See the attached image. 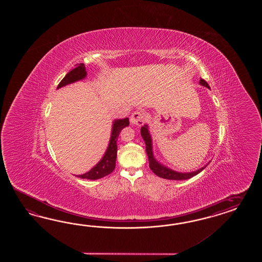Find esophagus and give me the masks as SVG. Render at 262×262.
I'll return each instance as SVG.
<instances>
[{"label": "esophagus", "mask_w": 262, "mask_h": 262, "mask_svg": "<svg viewBox=\"0 0 262 262\" xmlns=\"http://www.w3.org/2000/svg\"><path fill=\"white\" fill-rule=\"evenodd\" d=\"M145 119H146V115L142 111H135L132 116H130V123L134 126H142L143 124L145 123Z\"/></svg>", "instance_id": "obj_1"}]
</instances>
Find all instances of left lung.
I'll return each mask as SVG.
<instances>
[{"label": "left lung", "mask_w": 262, "mask_h": 262, "mask_svg": "<svg viewBox=\"0 0 262 262\" xmlns=\"http://www.w3.org/2000/svg\"><path fill=\"white\" fill-rule=\"evenodd\" d=\"M200 84H202L203 86H206V88H209L208 83L206 82L205 79H200ZM141 135H142L143 139H144V142L146 144V152L148 155V159H149V166L151 168V171L159 176L162 179H166V180H173V181H183V180H188L192 177L196 176L199 174L200 172H202L205 168H206L208 163L206 164V166L202 167L200 168L197 171H194V172H190V173H181V172H177L174 171L168 167L162 165L161 163H159V161L157 159H155L154 157V154H152V144H151V137L150 133H149V129H148V126L147 125H144L141 127Z\"/></svg>", "instance_id": "obj_1"}]
</instances>
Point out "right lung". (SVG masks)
<instances>
[{
  "label": "right lung",
  "instance_id": "right-lung-1",
  "mask_svg": "<svg viewBox=\"0 0 262 262\" xmlns=\"http://www.w3.org/2000/svg\"><path fill=\"white\" fill-rule=\"evenodd\" d=\"M86 70L84 64L80 63L72 69L69 72L62 80L59 82L57 85V89L60 88H63L67 84L73 83L75 81H78L80 79H83L86 77ZM129 124L128 118L125 119L115 120L112 125V130H111V140L108 143V147L106 151L104 152L102 159L93 167L90 171H88L85 174H79L78 177L80 179H85V180H98L103 178L107 174H111V172L114 170L115 165H116V158H117V140L119 136L121 130L124 127H127Z\"/></svg>",
  "mask_w": 262,
  "mask_h": 262
}]
</instances>
